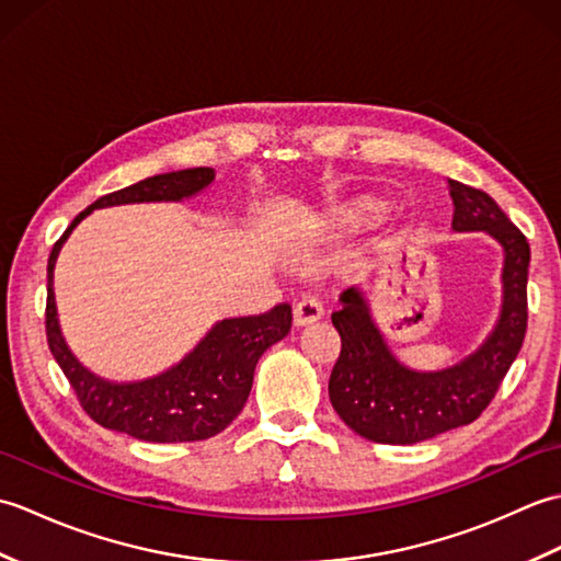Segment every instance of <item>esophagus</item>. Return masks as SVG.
<instances>
[{"label":"esophagus","mask_w":561,"mask_h":561,"mask_svg":"<svg viewBox=\"0 0 561 561\" xmlns=\"http://www.w3.org/2000/svg\"><path fill=\"white\" fill-rule=\"evenodd\" d=\"M323 318V304H320L316 296H304V299L296 301L294 306V325H313L316 320Z\"/></svg>","instance_id":"esophagus-1"}]
</instances>
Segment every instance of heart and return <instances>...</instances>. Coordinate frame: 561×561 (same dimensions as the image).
Instances as JSON below:
<instances>
[{
    "label": "heart",
    "instance_id": "b5f03b06",
    "mask_svg": "<svg viewBox=\"0 0 561 561\" xmlns=\"http://www.w3.org/2000/svg\"><path fill=\"white\" fill-rule=\"evenodd\" d=\"M383 214H386L383 202L374 197H359L332 214V229L340 233L362 231L383 219Z\"/></svg>",
    "mask_w": 561,
    "mask_h": 561
}]
</instances>
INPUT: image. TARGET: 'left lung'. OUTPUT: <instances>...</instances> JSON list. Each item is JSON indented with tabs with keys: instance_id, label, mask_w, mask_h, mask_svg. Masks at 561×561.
<instances>
[{
	"instance_id": "8db88e82",
	"label": "left lung",
	"mask_w": 561,
	"mask_h": 561,
	"mask_svg": "<svg viewBox=\"0 0 561 561\" xmlns=\"http://www.w3.org/2000/svg\"><path fill=\"white\" fill-rule=\"evenodd\" d=\"M453 229L486 231L504 245L502 318L484 347L438 374H416L396 362L356 289L332 313L342 350L330 374V402L352 432L376 444H416L470 424L490 408L528 330L530 245L518 226L478 187L448 181Z\"/></svg>"
}]
</instances>
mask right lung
Segmentation results:
<instances>
[{"label": "right lung", "mask_w": 561, "mask_h": 561, "mask_svg": "<svg viewBox=\"0 0 561 561\" xmlns=\"http://www.w3.org/2000/svg\"><path fill=\"white\" fill-rule=\"evenodd\" d=\"M214 181L211 169H187L147 178L117 193L103 195L67 226L47 260L45 335L55 362L62 368L71 390L93 422L151 444L205 440L229 426L250 396L255 364L267 347L291 330V306L277 304L260 316L229 318L211 328L195 352L157 378L139 383H108L83 368L62 340L57 325L53 270L59 248L71 229L91 209L127 205V202L183 199Z\"/></svg>", "instance_id": "add662e5"}]
</instances>
